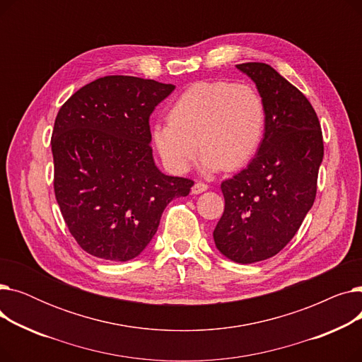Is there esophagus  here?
<instances>
[{
	"mask_svg": "<svg viewBox=\"0 0 362 362\" xmlns=\"http://www.w3.org/2000/svg\"><path fill=\"white\" fill-rule=\"evenodd\" d=\"M208 189V186L204 183V182H197L194 186H192V194L194 195H198V194H202L205 192Z\"/></svg>",
	"mask_w": 362,
	"mask_h": 362,
	"instance_id": "esophagus-1",
	"label": "esophagus"
}]
</instances>
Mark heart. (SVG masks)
<instances>
[{
  "mask_svg": "<svg viewBox=\"0 0 362 362\" xmlns=\"http://www.w3.org/2000/svg\"><path fill=\"white\" fill-rule=\"evenodd\" d=\"M167 120L154 127L152 139L173 173H186L198 148L206 171H233L257 154L267 111L252 85L197 82L170 107Z\"/></svg>",
  "mask_w": 362,
  "mask_h": 362,
  "instance_id": "b5f03b06",
  "label": "heart"
}]
</instances>
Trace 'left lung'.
I'll use <instances>...</instances> for the list:
<instances>
[{
	"label": "left lung",
	"mask_w": 362,
	"mask_h": 362,
	"mask_svg": "<svg viewBox=\"0 0 362 362\" xmlns=\"http://www.w3.org/2000/svg\"><path fill=\"white\" fill-rule=\"evenodd\" d=\"M236 67L255 82L267 120L257 156L221 183L224 213L213 236L223 255L252 264L279 254L311 210L325 145L315 110L298 88L265 63Z\"/></svg>",
	"instance_id": "obj_1"
}]
</instances>
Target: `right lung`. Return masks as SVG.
<instances>
[{
    "instance_id": "obj_1",
    "label": "right lung",
    "mask_w": 362,
    "mask_h": 362,
    "mask_svg": "<svg viewBox=\"0 0 362 362\" xmlns=\"http://www.w3.org/2000/svg\"><path fill=\"white\" fill-rule=\"evenodd\" d=\"M175 88L104 76L74 92L57 114L54 194L85 252L110 261L138 257L167 204L191 192L194 180L163 175L149 145V116Z\"/></svg>"
}]
</instances>
